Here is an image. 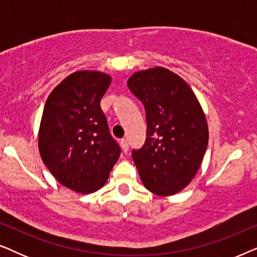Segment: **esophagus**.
Segmentation results:
<instances>
[{"label": "esophagus", "instance_id": "obj_1", "mask_svg": "<svg viewBox=\"0 0 257 257\" xmlns=\"http://www.w3.org/2000/svg\"><path fill=\"white\" fill-rule=\"evenodd\" d=\"M120 145H121L122 151H124V152H127V151H128V143H127V140H126L125 138H122L120 140Z\"/></svg>", "mask_w": 257, "mask_h": 257}]
</instances>
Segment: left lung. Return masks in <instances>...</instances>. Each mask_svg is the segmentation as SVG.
Here are the masks:
<instances>
[{"instance_id": "8db88e82", "label": "left lung", "mask_w": 257, "mask_h": 257, "mask_svg": "<svg viewBox=\"0 0 257 257\" xmlns=\"http://www.w3.org/2000/svg\"><path fill=\"white\" fill-rule=\"evenodd\" d=\"M128 89L146 111V140L132 151L140 179L150 192H180L198 172L208 145V125L187 83L165 68L136 72Z\"/></svg>"}]
</instances>
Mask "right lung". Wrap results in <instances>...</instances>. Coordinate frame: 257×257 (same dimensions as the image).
Segmentation results:
<instances>
[{"instance_id": "1", "label": "right lung", "mask_w": 257, "mask_h": 257, "mask_svg": "<svg viewBox=\"0 0 257 257\" xmlns=\"http://www.w3.org/2000/svg\"><path fill=\"white\" fill-rule=\"evenodd\" d=\"M110 84L106 73L73 72L45 103L38 132L41 158L56 180L75 192L103 187L120 156L100 108Z\"/></svg>"}]
</instances>
